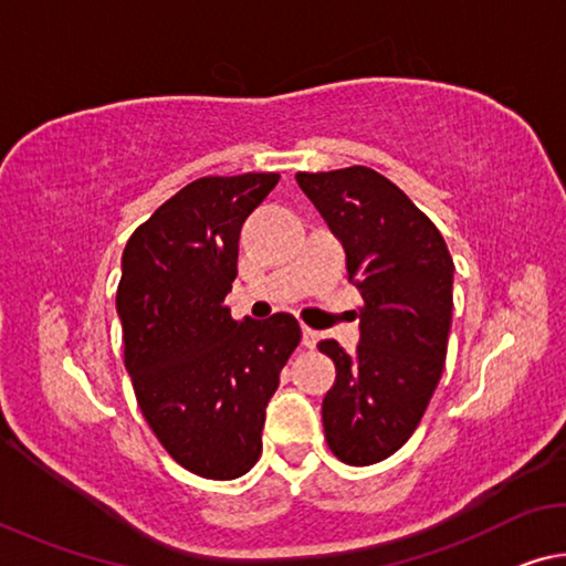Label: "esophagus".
Instances as JSON below:
<instances>
[{
    "label": "esophagus",
    "instance_id": "esophagus-1",
    "mask_svg": "<svg viewBox=\"0 0 566 566\" xmlns=\"http://www.w3.org/2000/svg\"><path fill=\"white\" fill-rule=\"evenodd\" d=\"M319 343V332L317 329H310V327H302V345L304 347H317Z\"/></svg>",
    "mask_w": 566,
    "mask_h": 566
}]
</instances>
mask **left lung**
<instances>
[{
  "label": "left lung",
  "mask_w": 566,
  "mask_h": 566,
  "mask_svg": "<svg viewBox=\"0 0 566 566\" xmlns=\"http://www.w3.org/2000/svg\"><path fill=\"white\" fill-rule=\"evenodd\" d=\"M347 254L363 294L360 345L319 343L337 378L322 400L329 451L349 465L388 459L408 441L441 380L453 312V259L423 211L365 166L297 174Z\"/></svg>",
  "instance_id": "obj_1"
}]
</instances>
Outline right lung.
Segmentation results:
<instances>
[{
    "instance_id": "obj_1",
    "label": "right lung",
    "mask_w": 566,
    "mask_h": 566,
    "mask_svg": "<svg viewBox=\"0 0 566 566\" xmlns=\"http://www.w3.org/2000/svg\"><path fill=\"white\" fill-rule=\"evenodd\" d=\"M280 174L206 176L158 206L123 251L115 307L125 370L170 459L196 476L239 479L262 455L266 402L300 345L286 312L231 319L241 223Z\"/></svg>"
}]
</instances>
